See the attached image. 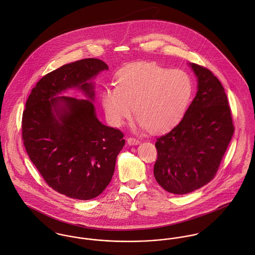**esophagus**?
Wrapping results in <instances>:
<instances>
[{
	"mask_svg": "<svg viewBox=\"0 0 255 255\" xmlns=\"http://www.w3.org/2000/svg\"><path fill=\"white\" fill-rule=\"evenodd\" d=\"M127 142L130 144V145H134V144H138L139 143V140L134 138V137H129L127 139Z\"/></svg>",
	"mask_w": 255,
	"mask_h": 255,
	"instance_id": "34e87169",
	"label": "esophagus"
}]
</instances>
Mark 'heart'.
<instances>
[{"instance_id":"heart-1","label":"heart","mask_w":255,"mask_h":255,"mask_svg":"<svg viewBox=\"0 0 255 255\" xmlns=\"http://www.w3.org/2000/svg\"><path fill=\"white\" fill-rule=\"evenodd\" d=\"M192 95L193 82L186 72L155 63H138L118 73L116 86L104 90L102 104L114 126L130 118L135 106L140 126L161 133L179 123Z\"/></svg>"}]
</instances>
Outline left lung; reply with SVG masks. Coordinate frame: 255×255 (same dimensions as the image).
I'll list each match as a JSON object with an SVG mask.
<instances>
[{"mask_svg": "<svg viewBox=\"0 0 255 255\" xmlns=\"http://www.w3.org/2000/svg\"><path fill=\"white\" fill-rule=\"evenodd\" d=\"M190 65L198 93L180 123L155 142L154 178L175 195L196 191L215 177L235 131L224 87L206 67Z\"/></svg>", "mask_w": 255, "mask_h": 255, "instance_id": "8db88e82", "label": "left lung"}]
</instances>
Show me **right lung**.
I'll return each mask as SVG.
<instances>
[{"label": "right lung", "instance_id": "right-lung-1", "mask_svg": "<svg viewBox=\"0 0 255 255\" xmlns=\"http://www.w3.org/2000/svg\"><path fill=\"white\" fill-rule=\"evenodd\" d=\"M106 69L98 58L60 66L37 82L23 111L21 136L30 160L49 187L68 198L88 200L105 191L125 140L119 129L98 120L91 101L56 96L78 88L93 100L89 81Z\"/></svg>", "mask_w": 255, "mask_h": 255}]
</instances>
